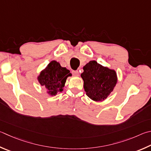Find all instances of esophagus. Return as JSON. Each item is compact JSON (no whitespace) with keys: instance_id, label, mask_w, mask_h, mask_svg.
Wrapping results in <instances>:
<instances>
[{"instance_id":"34e87169","label":"esophagus","mask_w":151,"mask_h":151,"mask_svg":"<svg viewBox=\"0 0 151 151\" xmlns=\"http://www.w3.org/2000/svg\"><path fill=\"white\" fill-rule=\"evenodd\" d=\"M72 73H73V75H75V76H79V72H78V70H73V71H72Z\"/></svg>"}]
</instances>
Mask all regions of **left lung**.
I'll list each match as a JSON object with an SVG mask.
<instances>
[{"instance_id": "left-lung-1", "label": "left lung", "mask_w": 151, "mask_h": 151, "mask_svg": "<svg viewBox=\"0 0 151 151\" xmlns=\"http://www.w3.org/2000/svg\"><path fill=\"white\" fill-rule=\"evenodd\" d=\"M83 70L81 77L86 95L96 102L106 100L117 82L116 71L103 67L96 61L88 63Z\"/></svg>"}]
</instances>
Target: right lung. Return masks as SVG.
Wrapping results in <instances>:
<instances>
[{
	"label": "right lung",
	"instance_id": "obj_1",
	"mask_svg": "<svg viewBox=\"0 0 151 151\" xmlns=\"http://www.w3.org/2000/svg\"><path fill=\"white\" fill-rule=\"evenodd\" d=\"M71 75L69 70L62 67L56 61H52L40 73L37 80L42 86L46 88L49 95L55 96L57 92L63 90L67 77Z\"/></svg>",
	"mask_w": 151,
	"mask_h": 151
}]
</instances>
